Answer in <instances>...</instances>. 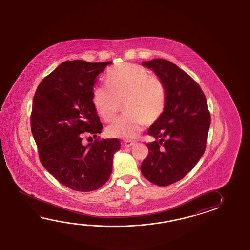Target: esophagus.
Wrapping results in <instances>:
<instances>
[{
	"label": "esophagus",
	"instance_id": "esophagus-1",
	"mask_svg": "<svg viewBox=\"0 0 250 250\" xmlns=\"http://www.w3.org/2000/svg\"><path fill=\"white\" fill-rule=\"evenodd\" d=\"M136 144V142H134V141H131V140H126L125 142H124V145H125V146H127V147H130V146H132Z\"/></svg>",
	"mask_w": 250,
	"mask_h": 250
}]
</instances>
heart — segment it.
<instances>
[{"label": "heart", "mask_w": 250, "mask_h": 250, "mask_svg": "<svg viewBox=\"0 0 250 250\" xmlns=\"http://www.w3.org/2000/svg\"><path fill=\"white\" fill-rule=\"evenodd\" d=\"M109 87L97 85L93 90L92 103L96 113L106 123L117 117L124 104L126 116L107 127L112 138L130 140L142 131L144 123L152 125L163 116L167 104L164 81L137 65H122L106 75Z\"/></svg>", "instance_id": "obj_1"}]
</instances>
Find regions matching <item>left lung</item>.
I'll use <instances>...</instances> for the list:
<instances>
[{
    "instance_id": "1",
    "label": "left lung",
    "mask_w": 250,
    "mask_h": 250,
    "mask_svg": "<svg viewBox=\"0 0 250 250\" xmlns=\"http://www.w3.org/2000/svg\"><path fill=\"white\" fill-rule=\"evenodd\" d=\"M142 64L164 81L167 104L149 127L154 141L146 144L148 155L140 170L150 182L168 186L184 178L205 153L211 116L201 87L176 64L163 59Z\"/></svg>"
}]
</instances>
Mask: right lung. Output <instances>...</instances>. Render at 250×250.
<instances>
[{
  "label": "right lung",
  "instance_id": "1",
  "mask_svg": "<svg viewBox=\"0 0 250 250\" xmlns=\"http://www.w3.org/2000/svg\"><path fill=\"white\" fill-rule=\"evenodd\" d=\"M111 63L64 62L41 81L33 99L30 124L40 162L60 183L76 191L101 188L112 173L113 154L121 148L118 138L83 142L84 136L96 138L101 133L92 96L98 75Z\"/></svg>",
  "mask_w": 250,
  "mask_h": 250
}]
</instances>
